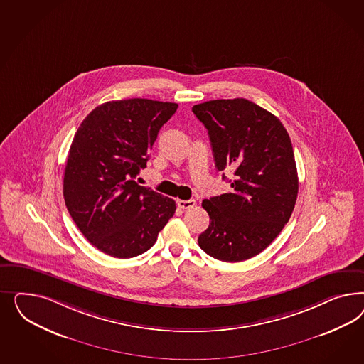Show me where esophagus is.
<instances>
[{"instance_id":"1","label":"esophagus","mask_w":364,"mask_h":364,"mask_svg":"<svg viewBox=\"0 0 364 364\" xmlns=\"http://www.w3.org/2000/svg\"><path fill=\"white\" fill-rule=\"evenodd\" d=\"M177 205L181 210H189V208H193L196 205V201L195 200H178Z\"/></svg>"}]
</instances>
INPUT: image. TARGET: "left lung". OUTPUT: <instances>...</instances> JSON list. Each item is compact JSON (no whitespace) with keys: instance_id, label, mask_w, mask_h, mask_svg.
<instances>
[{"instance_id":"8db88e82","label":"left lung","mask_w":364,"mask_h":364,"mask_svg":"<svg viewBox=\"0 0 364 364\" xmlns=\"http://www.w3.org/2000/svg\"><path fill=\"white\" fill-rule=\"evenodd\" d=\"M192 112L208 131L218 171L231 168L235 175L231 192L203 201L210 227L198 245L221 262L251 259L275 240L295 208L291 139L276 116L250 100H212Z\"/></svg>"}]
</instances>
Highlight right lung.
Wrapping results in <instances>:
<instances>
[{
    "label": "right lung",
    "instance_id": "add662e5",
    "mask_svg": "<svg viewBox=\"0 0 364 364\" xmlns=\"http://www.w3.org/2000/svg\"><path fill=\"white\" fill-rule=\"evenodd\" d=\"M175 102L108 101L78 127L65 172V205L78 230L104 254L119 259L148 251L175 215L176 203L134 181L146 166Z\"/></svg>",
    "mask_w": 364,
    "mask_h": 364
}]
</instances>
